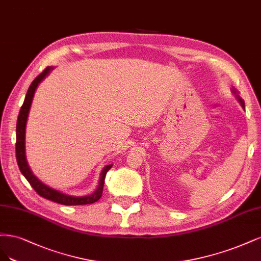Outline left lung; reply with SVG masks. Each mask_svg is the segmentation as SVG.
Wrapping results in <instances>:
<instances>
[{
    "label": "left lung",
    "mask_w": 261,
    "mask_h": 261,
    "mask_svg": "<svg viewBox=\"0 0 261 261\" xmlns=\"http://www.w3.org/2000/svg\"><path fill=\"white\" fill-rule=\"evenodd\" d=\"M231 91H232V93L234 94V96L235 97H237V99L239 100V103L241 104V106H242V108L243 109H245V103H244V99L240 96V94H239V92H238V90L237 89H235V88H232L231 89Z\"/></svg>",
    "instance_id": "obj_1"
}]
</instances>
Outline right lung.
<instances>
[{
	"instance_id": "add662e5",
	"label": "right lung",
	"mask_w": 261,
	"mask_h": 261,
	"mask_svg": "<svg viewBox=\"0 0 261 261\" xmlns=\"http://www.w3.org/2000/svg\"><path fill=\"white\" fill-rule=\"evenodd\" d=\"M53 69H54V67H52V66L46 67V68L43 70V72L40 73L38 77L32 81V83L27 91L26 97H24L23 104L19 111L17 124H16V159H17V164H18V167H19L22 175L27 179V181L30 183V186L33 188V190H35L40 196L52 200V201H55V203L67 205V206L87 205V204L95 203V201H97L100 198V196H102L106 173L113 167V165L105 166L103 168V170L100 171L98 186L95 189V191L92 193V194L85 195V196H72V195L65 194V193L58 191V190L49 188L43 182H41L37 178V176L33 174V172L31 171L30 167L28 165V162H27V158H26V125H27V120H28V116H29V111H30V107L32 104V99H33V96H35V92H36L38 86L47 77L49 72H51Z\"/></svg>"
}]
</instances>
